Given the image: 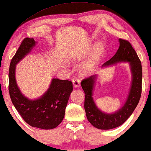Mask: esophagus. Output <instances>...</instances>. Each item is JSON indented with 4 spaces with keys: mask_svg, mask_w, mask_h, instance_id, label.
<instances>
[{
    "mask_svg": "<svg viewBox=\"0 0 151 151\" xmlns=\"http://www.w3.org/2000/svg\"><path fill=\"white\" fill-rule=\"evenodd\" d=\"M72 82H73V86L75 87V88H79V87H80V82L78 78H73V79H72Z\"/></svg>",
    "mask_w": 151,
    "mask_h": 151,
    "instance_id": "obj_1",
    "label": "esophagus"
}]
</instances>
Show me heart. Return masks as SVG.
Wrapping results in <instances>:
<instances>
[{
  "label": "heart",
  "mask_w": 151,
  "mask_h": 151,
  "mask_svg": "<svg viewBox=\"0 0 151 151\" xmlns=\"http://www.w3.org/2000/svg\"><path fill=\"white\" fill-rule=\"evenodd\" d=\"M95 50V54L93 57L92 58L88 63H86V64L84 65L82 67H81V71H82V73L88 74L92 71V70H93L94 68V67L95 66L96 63H97L98 57H99L100 54H101V52H103L104 46H103V45L101 43H98L96 45Z\"/></svg>",
  "instance_id": "heart-1"
}]
</instances>
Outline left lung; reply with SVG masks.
Wrapping results in <instances>:
<instances>
[{"instance_id":"1","label":"left lung","mask_w":151,"mask_h":151,"mask_svg":"<svg viewBox=\"0 0 151 151\" xmlns=\"http://www.w3.org/2000/svg\"><path fill=\"white\" fill-rule=\"evenodd\" d=\"M120 46L114 56L103 65V67L118 62H129L132 73V86L124 106L113 114L101 112L96 106L93 98V90L97 76L94 75L82 80L81 86L84 91V110L88 121L99 129H111L121 125L132 114L138 104L142 93V69L136 52L127 40L119 39Z\"/></svg>"}]
</instances>
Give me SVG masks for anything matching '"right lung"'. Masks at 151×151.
<instances>
[{
	"mask_svg": "<svg viewBox=\"0 0 151 151\" xmlns=\"http://www.w3.org/2000/svg\"><path fill=\"white\" fill-rule=\"evenodd\" d=\"M35 43L32 38L24 39L12 58L9 73V92L13 104L26 123L33 127L51 129L56 127L65 116L73 84L69 80L54 78L48 90L37 99L30 100L22 94L16 84V65L31 51Z\"/></svg>",
	"mask_w": 151,
	"mask_h": 151,
	"instance_id": "1",
	"label": "right lung"
}]
</instances>
